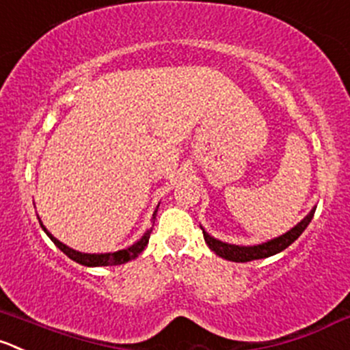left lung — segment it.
Segmentation results:
<instances>
[{"label":"left lung","mask_w":350,"mask_h":350,"mask_svg":"<svg viewBox=\"0 0 350 350\" xmlns=\"http://www.w3.org/2000/svg\"><path fill=\"white\" fill-rule=\"evenodd\" d=\"M314 210H317V205L310 210L306 217H304L301 222H297L296 226L293 227L291 230L284 232L282 236L279 237H273V239L265 241V243H260V244H253V246H237V244H229V243H224V241L217 239V237L210 236L205 229H203V237H205V243L208 244L210 250L213 251L215 254L219 256L226 258L229 261H237V263H244V261H251V260H261V258H269L273 256V254L280 253L284 251L286 247H289L301 234L304 232V229L308 227V224L311 222L314 215Z\"/></svg>","instance_id":"left-lung-1"}]
</instances>
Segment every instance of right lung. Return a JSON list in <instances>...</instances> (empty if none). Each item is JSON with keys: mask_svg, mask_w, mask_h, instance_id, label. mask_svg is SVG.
<instances>
[{"mask_svg": "<svg viewBox=\"0 0 350 350\" xmlns=\"http://www.w3.org/2000/svg\"><path fill=\"white\" fill-rule=\"evenodd\" d=\"M157 208H159V206H157ZM157 208H155L154 215H152V220H155V215H157ZM37 219H39V215H37ZM39 224H40V227H42L44 232L49 236V239L53 241V243L56 244V246L59 247V250L63 251V253L66 254L68 258H71L73 261H77V263H80V265H85V267L123 265V263L133 260V258H137L138 254L144 251V247L147 246L148 239H150V232H152V227H150V229L145 230L144 236H142L140 239L137 241V243H133L131 246H128V247H123V250L109 251V253H81V251L73 250V247L66 246V244L61 243L59 239H56V237H54L53 234H51L49 230L46 229V226H44L42 220H40V219H39ZM152 226H154V224H152Z\"/></svg>", "mask_w": 350, "mask_h": 350, "instance_id": "1", "label": "right lung"}]
</instances>
